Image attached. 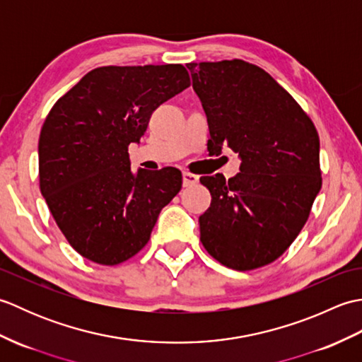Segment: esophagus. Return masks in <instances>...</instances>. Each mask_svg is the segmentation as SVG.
Instances as JSON below:
<instances>
[{
    "label": "esophagus",
    "instance_id": "obj_1",
    "mask_svg": "<svg viewBox=\"0 0 362 362\" xmlns=\"http://www.w3.org/2000/svg\"><path fill=\"white\" fill-rule=\"evenodd\" d=\"M182 179H183V187H193L199 182V177L191 173H183Z\"/></svg>",
    "mask_w": 362,
    "mask_h": 362
}]
</instances>
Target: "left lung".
Here are the masks:
<instances>
[{"mask_svg":"<svg viewBox=\"0 0 362 362\" xmlns=\"http://www.w3.org/2000/svg\"><path fill=\"white\" fill-rule=\"evenodd\" d=\"M210 129L209 152H238L240 173L204 175L206 252L235 271L272 263L308 221L322 187L319 135L302 107L263 68L240 59L187 64Z\"/></svg>","mask_w":362,"mask_h":362,"instance_id":"left-lung-1","label":"left lung"}]
</instances>
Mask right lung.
<instances>
[{
	"label": "right lung",
	"mask_w": 362,
	"mask_h": 362,
	"mask_svg": "<svg viewBox=\"0 0 362 362\" xmlns=\"http://www.w3.org/2000/svg\"><path fill=\"white\" fill-rule=\"evenodd\" d=\"M179 64L101 66L52 105L38 140V179L71 247L115 266L148 244L165 205L182 188L175 168L130 171L152 112L189 87Z\"/></svg>",
	"instance_id": "obj_1"
}]
</instances>
